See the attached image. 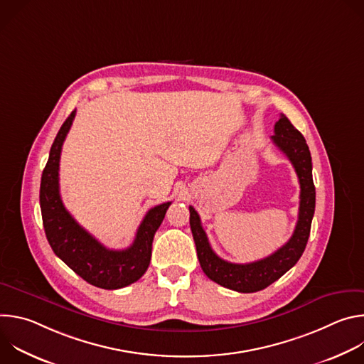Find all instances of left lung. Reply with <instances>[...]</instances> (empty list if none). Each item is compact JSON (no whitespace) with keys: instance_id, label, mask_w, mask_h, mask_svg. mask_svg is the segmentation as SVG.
Wrapping results in <instances>:
<instances>
[{"instance_id":"left-lung-1","label":"left lung","mask_w":364,"mask_h":364,"mask_svg":"<svg viewBox=\"0 0 364 364\" xmlns=\"http://www.w3.org/2000/svg\"><path fill=\"white\" fill-rule=\"evenodd\" d=\"M275 135L272 142L287 155L295 168L299 180V212L298 222L291 239L277 252L261 261L250 264H232L219 257L203 230L200 216L190 205V228L197 249L198 262L203 272L216 284L237 291L256 292L265 289L272 282L279 279L298 261L308 242L311 222L316 210V187L313 181V163L311 152L302 134L289 122L285 115H281L275 124Z\"/></svg>"}]
</instances>
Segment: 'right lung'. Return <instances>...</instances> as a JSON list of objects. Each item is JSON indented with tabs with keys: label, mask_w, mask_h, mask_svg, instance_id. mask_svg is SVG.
<instances>
[{
	"label": "right lung",
	"mask_w": 364,
	"mask_h": 364,
	"mask_svg": "<svg viewBox=\"0 0 364 364\" xmlns=\"http://www.w3.org/2000/svg\"><path fill=\"white\" fill-rule=\"evenodd\" d=\"M73 111L59 129L41 174L40 207L47 240L53 252L80 278L103 289H118L138 281L148 269L154 235L171 201L152 207L141 222L134 243L124 250L103 246L66 210L59 190L62 145L72 127Z\"/></svg>",
	"instance_id": "obj_1"
}]
</instances>
